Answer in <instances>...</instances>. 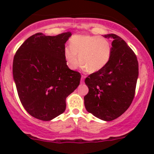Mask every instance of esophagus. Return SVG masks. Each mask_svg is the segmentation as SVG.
I'll return each instance as SVG.
<instances>
[{
  "label": "esophagus",
  "instance_id": "obj_1",
  "mask_svg": "<svg viewBox=\"0 0 154 154\" xmlns=\"http://www.w3.org/2000/svg\"><path fill=\"white\" fill-rule=\"evenodd\" d=\"M84 78H85V76L82 75V77H81V80H80V82H81V83H84Z\"/></svg>",
  "mask_w": 154,
  "mask_h": 154
}]
</instances>
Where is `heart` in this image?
Wrapping results in <instances>:
<instances>
[{
  "instance_id": "b5f03b06",
  "label": "heart",
  "mask_w": 154,
  "mask_h": 154,
  "mask_svg": "<svg viewBox=\"0 0 154 154\" xmlns=\"http://www.w3.org/2000/svg\"><path fill=\"white\" fill-rule=\"evenodd\" d=\"M111 52L109 42L103 37L74 35L70 40V47L65 48L64 57L71 69H76L80 61L87 72L94 73L106 67Z\"/></svg>"
}]
</instances>
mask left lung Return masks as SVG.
Here are the masks:
<instances>
[{
    "label": "left lung",
    "mask_w": 154,
    "mask_h": 154,
    "mask_svg": "<svg viewBox=\"0 0 154 154\" xmlns=\"http://www.w3.org/2000/svg\"><path fill=\"white\" fill-rule=\"evenodd\" d=\"M111 38V57L106 67L85 80L88 92L84 97L86 110L101 120L112 121L122 116L134 98L139 76L137 57L127 43L116 34Z\"/></svg>",
    "instance_id": "8db88e82"
}]
</instances>
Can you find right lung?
<instances>
[{"instance_id": "1", "label": "right lung", "mask_w": 154, "mask_h": 154, "mask_svg": "<svg viewBox=\"0 0 154 154\" xmlns=\"http://www.w3.org/2000/svg\"><path fill=\"white\" fill-rule=\"evenodd\" d=\"M71 32L55 36L38 32L15 53L13 79L20 101L32 117L50 121L66 110V97L80 84L81 75L68 67L65 44Z\"/></svg>"}]
</instances>
